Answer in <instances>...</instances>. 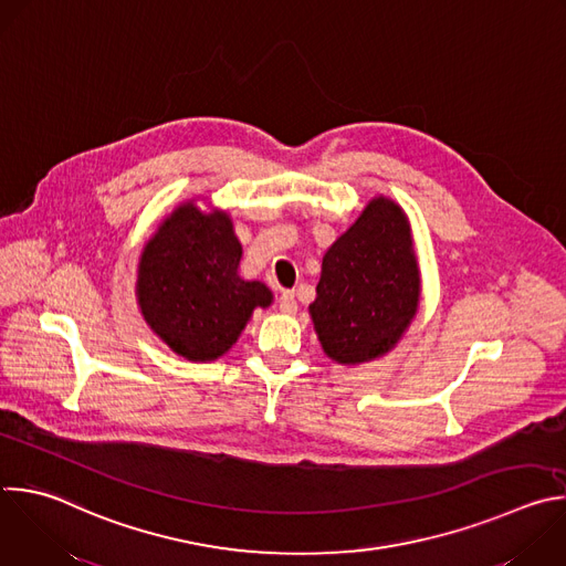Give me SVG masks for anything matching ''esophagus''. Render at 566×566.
I'll list each match as a JSON object with an SVG mask.
<instances>
[{
  "instance_id": "esophagus-1",
  "label": "esophagus",
  "mask_w": 566,
  "mask_h": 566,
  "mask_svg": "<svg viewBox=\"0 0 566 566\" xmlns=\"http://www.w3.org/2000/svg\"><path fill=\"white\" fill-rule=\"evenodd\" d=\"M277 306H280L282 313H295V311H297V297H295V293H293V291H284V293L280 295Z\"/></svg>"
}]
</instances>
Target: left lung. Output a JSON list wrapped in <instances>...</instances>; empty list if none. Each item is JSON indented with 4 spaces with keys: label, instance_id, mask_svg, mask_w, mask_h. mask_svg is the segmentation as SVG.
Wrapping results in <instances>:
<instances>
[{
    "label": "left lung",
    "instance_id": "8db88e82",
    "mask_svg": "<svg viewBox=\"0 0 566 566\" xmlns=\"http://www.w3.org/2000/svg\"><path fill=\"white\" fill-rule=\"evenodd\" d=\"M418 300L409 222L394 202L373 200L322 260L311 304L322 348L339 364L387 353L411 324Z\"/></svg>",
    "mask_w": 566,
    "mask_h": 566
}]
</instances>
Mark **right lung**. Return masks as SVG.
<instances>
[{
    "mask_svg": "<svg viewBox=\"0 0 566 566\" xmlns=\"http://www.w3.org/2000/svg\"><path fill=\"white\" fill-rule=\"evenodd\" d=\"M242 247L227 213L193 205L172 213L148 242L137 280L144 319L179 355L216 359L227 353L255 306L271 304L262 282L238 275Z\"/></svg>",
    "mask_w": 566,
    "mask_h": 566,
    "instance_id": "right-lung-1",
    "label": "right lung"
}]
</instances>
